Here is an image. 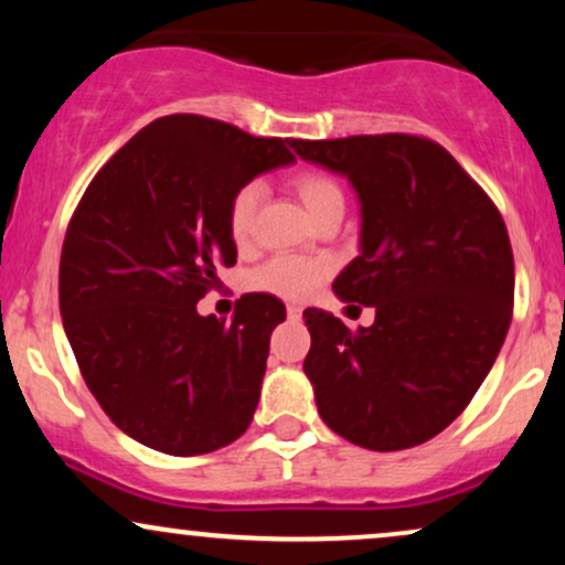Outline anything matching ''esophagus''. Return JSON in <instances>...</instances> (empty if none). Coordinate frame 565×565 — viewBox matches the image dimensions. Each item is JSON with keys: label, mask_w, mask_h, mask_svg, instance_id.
Masks as SVG:
<instances>
[{"label": "esophagus", "mask_w": 565, "mask_h": 565, "mask_svg": "<svg viewBox=\"0 0 565 565\" xmlns=\"http://www.w3.org/2000/svg\"><path fill=\"white\" fill-rule=\"evenodd\" d=\"M287 316H289L291 321L302 319V308H300V305H289V308H287Z\"/></svg>", "instance_id": "1"}]
</instances>
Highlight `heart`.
I'll return each instance as SVG.
<instances>
[{
    "instance_id": "obj_1",
    "label": "heart",
    "mask_w": 565,
    "mask_h": 565,
    "mask_svg": "<svg viewBox=\"0 0 565 565\" xmlns=\"http://www.w3.org/2000/svg\"><path fill=\"white\" fill-rule=\"evenodd\" d=\"M297 193H300L305 210L310 217H319L321 212L332 210V206H345V196L342 188L334 183L329 174L323 172H308L297 178ZM263 201V183L252 180L244 183L233 193L228 206V228L236 242H246L255 228L257 210ZM329 274V263L319 260V257H300V255H278L268 260L263 268L255 270L252 276V287L260 291H270V295L287 297V300H302V297L313 295L319 284Z\"/></svg>"
}]
</instances>
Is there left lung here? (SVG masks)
I'll use <instances>...</instances> for the list:
<instances>
[{
    "instance_id": "8db88e82",
    "label": "left lung",
    "mask_w": 565,
    "mask_h": 565,
    "mask_svg": "<svg viewBox=\"0 0 565 565\" xmlns=\"http://www.w3.org/2000/svg\"><path fill=\"white\" fill-rule=\"evenodd\" d=\"M291 148L353 185L361 252L332 289L374 308L372 327L355 332L327 310L302 313L321 419L372 451L425 444L465 412L508 337L515 263L504 220L433 140L355 135Z\"/></svg>"
}]
</instances>
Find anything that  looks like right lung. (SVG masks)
I'll return each instance as SVG.
<instances>
[{"instance_id": "right-lung-1", "label": "right lung", "mask_w": 565, "mask_h": 565, "mask_svg": "<svg viewBox=\"0 0 565 565\" xmlns=\"http://www.w3.org/2000/svg\"><path fill=\"white\" fill-rule=\"evenodd\" d=\"M295 161L281 138L161 116L106 161L68 223L63 329L111 423L174 457L228 446L255 417L270 332L287 308L244 295L233 321L196 302L236 263L233 193Z\"/></svg>"}]
</instances>
